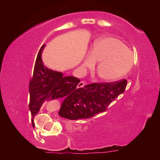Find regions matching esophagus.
I'll list each match as a JSON object with an SVG mask.
<instances>
[{
  "label": "esophagus",
  "instance_id": "obj_1",
  "mask_svg": "<svg viewBox=\"0 0 160 160\" xmlns=\"http://www.w3.org/2000/svg\"><path fill=\"white\" fill-rule=\"evenodd\" d=\"M84 86H85V82H84L83 81H81L78 83V88H82V87H83Z\"/></svg>",
  "mask_w": 160,
  "mask_h": 160
}]
</instances>
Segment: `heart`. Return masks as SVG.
I'll return each mask as SVG.
<instances>
[{"label":"heart","mask_w":160,"mask_h":160,"mask_svg":"<svg viewBox=\"0 0 160 160\" xmlns=\"http://www.w3.org/2000/svg\"><path fill=\"white\" fill-rule=\"evenodd\" d=\"M133 54L120 40L104 38L97 40L90 54L83 59L82 68H93L98 62L96 72L102 81L115 82L126 75L133 65Z\"/></svg>","instance_id":"obj_1"}]
</instances>
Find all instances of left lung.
I'll list each match as a JSON object with an SVG mask.
<instances>
[{
    "mask_svg": "<svg viewBox=\"0 0 160 160\" xmlns=\"http://www.w3.org/2000/svg\"><path fill=\"white\" fill-rule=\"evenodd\" d=\"M126 80L107 83H92L80 88L62 103L58 114L68 120L86 119L106 111L116 98L124 92Z\"/></svg>",
    "mask_w": 160,
    "mask_h": 160,
    "instance_id": "obj_1",
    "label": "left lung"
}]
</instances>
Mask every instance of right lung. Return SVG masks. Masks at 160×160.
Here are the masks:
<instances>
[{"label": "right lung", "instance_id": "add662e5", "mask_svg": "<svg viewBox=\"0 0 160 160\" xmlns=\"http://www.w3.org/2000/svg\"><path fill=\"white\" fill-rule=\"evenodd\" d=\"M45 46H42L37 56L33 76L29 84V110L33 118L44 102L67 98L80 89L78 88L80 82L78 78L73 76L66 77L63 73L53 71L43 65L42 52Z\"/></svg>", "mask_w": 160, "mask_h": 160}]
</instances>
